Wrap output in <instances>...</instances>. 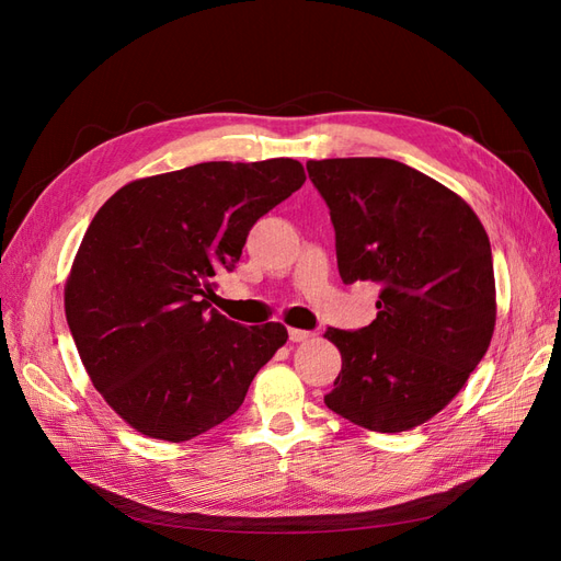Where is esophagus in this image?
Segmentation results:
<instances>
[{"label": "esophagus", "mask_w": 561, "mask_h": 561, "mask_svg": "<svg viewBox=\"0 0 561 561\" xmlns=\"http://www.w3.org/2000/svg\"><path fill=\"white\" fill-rule=\"evenodd\" d=\"M290 342H295V344H301V342H309L311 336H316L311 330H297V328H290Z\"/></svg>", "instance_id": "esophagus-1"}]
</instances>
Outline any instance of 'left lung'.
Instances as JSON below:
<instances>
[{
  "mask_svg": "<svg viewBox=\"0 0 561 561\" xmlns=\"http://www.w3.org/2000/svg\"><path fill=\"white\" fill-rule=\"evenodd\" d=\"M307 171L330 208L339 276L381 287L367 328L325 332L342 353L325 404L369 431H412L445 410L489 348V236L461 196L400 161L322 159Z\"/></svg>",
  "mask_w": 561,
  "mask_h": 561,
  "instance_id": "left-lung-1",
  "label": "left lung"
}]
</instances>
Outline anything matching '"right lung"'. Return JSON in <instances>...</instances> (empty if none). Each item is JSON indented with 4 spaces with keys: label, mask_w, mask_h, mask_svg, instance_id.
<instances>
[{
    "label": "right lung",
    "mask_w": 561,
    "mask_h": 561,
    "mask_svg": "<svg viewBox=\"0 0 561 561\" xmlns=\"http://www.w3.org/2000/svg\"><path fill=\"white\" fill-rule=\"evenodd\" d=\"M307 180L295 159L208 161L133 180L89 225L65 316L98 393L128 426L184 443L227 421L287 342L210 309L248 231Z\"/></svg>",
    "instance_id": "1"
}]
</instances>
